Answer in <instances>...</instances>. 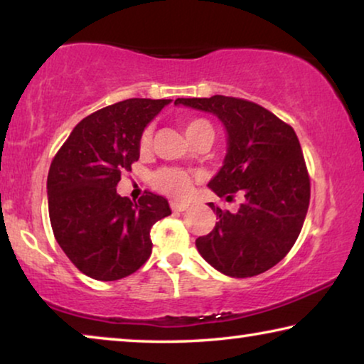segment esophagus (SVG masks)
I'll return each mask as SVG.
<instances>
[{"label":"esophagus","mask_w":364,"mask_h":364,"mask_svg":"<svg viewBox=\"0 0 364 364\" xmlns=\"http://www.w3.org/2000/svg\"><path fill=\"white\" fill-rule=\"evenodd\" d=\"M171 208L173 212H183V210H187L188 208V205L187 203H178V202H171Z\"/></svg>","instance_id":"34e87169"}]
</instances>
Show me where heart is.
<instances>
[{"label": "heart", "instance_id": "heart-1", "mask_svg": "<svg viewBox=\"0 0 364 364\" xmlns=\"http://www.w3.org/2000/svg\"><path fill=\"white\" fill-rule=\"evenodd\" d=\"M182 129L186 132V136L192 144L203 139L213 141V127L212 124L203 117H191L186 119L182 122ZM152 142V127H146L139 139V147L142 151L151 147ZM196 173L183 171V168L177 167H162L157 168L156 172L151 173L149 177V183L154 191L164 193V196L172 197V198H186L192 191L193 182L197 181Z\"/></svg>", "mask_w": 364, "mask_h": 364}]
</instances>
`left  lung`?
<instances>
[{
	"instance_id": "8db88e82",
	"label": "left lung",
	"mask_w": 364,
	"mask_h": 364,
	"mask_svg": "<svg viewBox=\"0 0 364 364\" xmlns=\"http://www.w3.org/2000/svg\"><path fill=\"white\" fill-rule=\"evenodd\" d=\"M176 104L212 112L223 122L228 152L208 187L227 200L237 193L245 198L235 213L208 203L218 222L197 238V250L233 278L270 270L295 245L310 205V176L295 131L242 97H181Z\"/></svg>"
}]
</instances>
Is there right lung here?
<instances>
[{"instance_id":"1","label":"right lung","mask_w":364,"mask_h":364,"mask_svg":"<svg viewBox=\"0 0 364 364\" xmlns=\"http://www.w3.org/2000/svg\"><path fill=\"white\" fill-rule=\"evenodd\" d=\"M171 99H126L84 117L48 173L49 220L74 267L94 280L137 272L152 253L151 228L171 215L168 202L146 192L137 202L116 191L139 161L144 127Z\"/></svg>"}]
</instances>
